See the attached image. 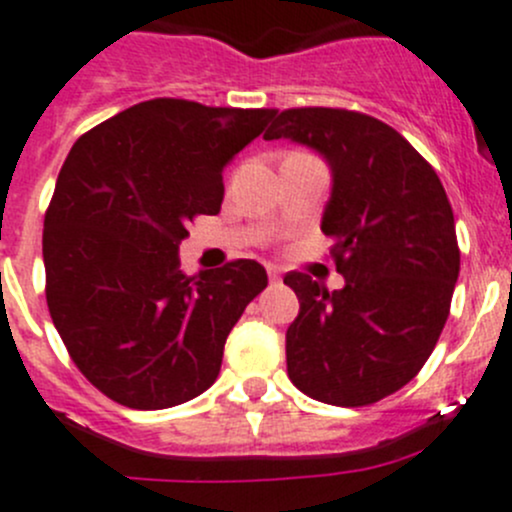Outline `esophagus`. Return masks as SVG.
<instances>
[{
  "mask_svg": "<svg viewBox=\"0 0 512 512\" xmlns=\"http://www.w3.org/2000/svg\"><path fill=\"white\" fill-rule=\"evenodd\" d=\"M267 275H270V282H280L282 280V275H280V270H277V267H267Z\"/></svg>",
  "mask_w": 512,
  "mask_h": 512,
  "instance_id": "1",
  "label": "esophagus"
}]
</instances>
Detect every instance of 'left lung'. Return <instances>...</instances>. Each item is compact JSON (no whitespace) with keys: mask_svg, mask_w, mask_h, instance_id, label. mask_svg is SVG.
I'll return each mask as SVG.
<instances>
[{"mask_svg":"<svg viewBox=\"0 0 512 512\" xmlns=\"http://www.w3.org/2000/svg\"><path fill=\"white\" fill-rule=\"evenodd\" d=\"M267 141L314 148L332 168L322 232L344 287L287 272L299 299L287 374L309 399L369 406L421 371L461 270L456 223L436 170L391 126L347 108H287Z\"/></svg>","mask_w":512,"mask_h":512,"instance_id":"1","label":"left lung"}]
</instances>
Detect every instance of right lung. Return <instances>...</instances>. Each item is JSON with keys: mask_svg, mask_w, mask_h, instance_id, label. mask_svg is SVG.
<instances>
[{"mask_svg": "<svg viewBox=\"0 0 512 512\" xmlns=\"http://www.w3.org/2000/svg\"><path fill=\"white\" fill-rule=\"evenodd\" d=\"M275 108L153 98L74 143L44 215L46 304L81 374L128 409L185 404L215 384L225 339L267 287L255 260L188 277L178 247L218 215L223 168Z\"/></svg>", "mask_w": 512, "mask_h": 512, "instance_id": "add662e5", "label": "right lung"}]
</instances>
